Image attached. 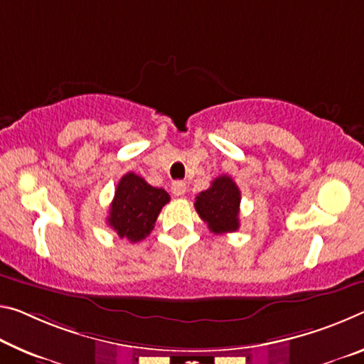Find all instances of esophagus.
<instances>
[{
    "label": "esophagus",
    "mask_w": 364,
    "mask_h": 364,
    "mask_svg": "<svg viewBox=\"0 0 364 364\" xmlns=\"http://www.w3.org/2000/svg\"><path fill=\"white\" fill-rule=\"evenodd\" d=\"M171 193L175 196H183L184 193H186V184H184L183 181H173Z\"/></svg>",
    "instance_id": "esophagus-1"
}]
</instances>
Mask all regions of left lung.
Segmentation results:
<instances>
[{"mask_svg":"<svg viewBox=\"0 0 364 364\" xmlns=\"http://www.w3.org/2000/svg\"><path fill=\"white\" fill-rule=\"evenodd\" d=\"M241 193L227 175L215 178L210 188L196 196L194 207L199 217L215 235L232 233L240 228Z\"/></svg>","mask_w":364,"mask_h":364,"instance_id":"8db88e82","label":"left lung"}]
</instances>
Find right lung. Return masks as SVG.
Segmentation results:
<instances>
[{"label": "right lung", "instance_id": "obj_1", "mask_svg": "<svg viewBox=\"0 0 364 364\" xmlns=\"http://www.w3.org/2000/svg\"><path fill=\"white\" fill-rule=\"evenodd\" d=\"M166 203H170V196L165 189L151 186L134 173H126L114 191L107 222L119 238L137 243L151 235Z\"/></svg>", "mask_w": 364, "mask_h": 364}]
</instances>
